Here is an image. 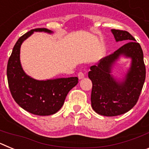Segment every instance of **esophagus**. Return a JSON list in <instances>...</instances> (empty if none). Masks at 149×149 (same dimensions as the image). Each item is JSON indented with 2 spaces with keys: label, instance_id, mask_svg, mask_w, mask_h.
Masks as SVG:
<instances>
[{
  "label": "esophagus",
  "instance_id": "esophagus-1",
  "mask_svg": "<svg viewBox=\"0 0 149 149\" xmlns=\"http://www.w3.org/2000/svg\"><path fill=\"white\" fill-rule=\"evenodd\" d=\"M77 75H78V78L80 79V80H81V79H83L84 77H85V75H84V72H79L78 74H77Z\"/></svg>",
  "mask_w": 149,
  "mask_h": 149
}]
</instances>
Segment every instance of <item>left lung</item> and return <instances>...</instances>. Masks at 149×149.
Wrapping results in <instances>:
<instances>
[{
  "label": "left lung",
  "mask_w": 149,
  "mask_h": 149,
  "mask_svg": "<svg viewBox=\"0 0 149 149\" xmlns=\"http://www.w3.org/2000/svg\"><path fill=\"white\" fill-rule=\"evenodd\" d=\"M116 42L126 44L90 67L88 77L93 83L91 104L99 115L116 116L125 113L134 107L139 99L146 80V66L141 46L125 30L112 29ZM132 59L131 67L123 81H117L111 69L119 56Z\"/></svg>",
  "instance_id": "left-lung-1"
}]
</instances>
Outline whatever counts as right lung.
I'll use <instances>...</instances> for the list:
<instances>
[{
    "label": "right lung",
    "mask_w": 149,
    "mask_h": 149,
    "mask_svg": "<svg viewBox=\"0 0 149 149\" xmlns=\"http://www.w3.org/2000/svg\"><path fill=\"white\" fill-rule=\"evenodd\" d=\"M35 31L52 33L47 28H36L18 39L8 60V84L13 98L22 108L34 115L49 116L60 110L68 92L78 83V78L72 77L38 81L26 74L20 62L21 45Z\"/></svg>",
    "instance_id": "add662e5"
}]
</instances>
